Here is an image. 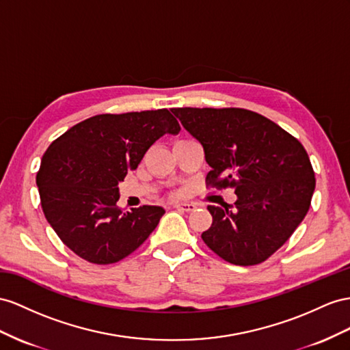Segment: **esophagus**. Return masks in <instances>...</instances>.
Wrapping results in <instances>:
<instances>
[{
    "label": "esophagus",
    "instance_id": "esophagus-1",
    "mask_svg": "<svg viewBox=\"0 0 350 350\" xmlns=\"http://www.w3.org/2000/svg\"><path fill=\"white\" fill-rule=\"evenodd\" d=\"M173 207L177 208V210H180V211L191 213V211H193L196 208V205L195 204H189V202H176Z\"/></svg>",
    "mask_w": 350,
    "mask_h": 350
}]
</instances>
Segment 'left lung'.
Segmentation results:
<instances>
[{
    "instance_id": "obj_1",
    "label": "left lung",
    "mask_w": 350,
    "mask_h": 350,
    "mask_svg": "<svg viewBox=\"0 0 350 350\" xmlns=\"http://www.w3.org/2000/svg\"><path fill=\"white\" fill-rule=\"evenodd\" d=\"M211 167L207 186L234 187L230 205H208L213 223L202 241L223 260L265 262L308 214L315 173L301 143L266 116L241 107H174Z\"/></svg>"
}]
</instances>
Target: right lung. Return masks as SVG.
Masks as SVG:
<instances>
[{"label":"right lung","instance_id":"add662e5","mask_svg":"<svg viewBox=\"0 0 350 350\" xmlns=\"http://www.w3.org/2000/svg\"><path fill=\"white\" fill-rule=\"evenodd\" d=\"M180 125L168 109L102 113L78 122L51 143L37 173L41 207L69 250L94 265H111L137 250L165 210L122 211L118 183L146 150Z\"/></svg>","mask_w":350,"mask_h":350}]
</instances>
